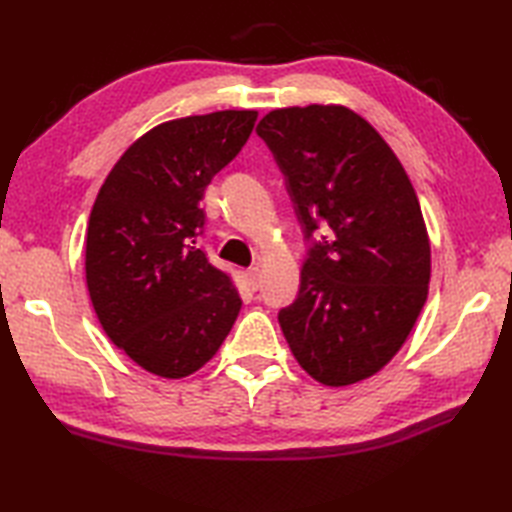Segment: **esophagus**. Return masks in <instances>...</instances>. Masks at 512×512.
I'll list each match as a JSON object with an SVG mask.
<instances>
[{"mask_svg": "<svg viewBox=\"0 0 512 512\" xmlns=\"http://www.w3.org/2000/svg\"><path fill=\"white\" fill-rule=\"evenodd\" d=\"M246 277L250 281V286H253V290H257L259 284H262V273H259V268H248Z\"/></svg>", "mask_w": 512, "mask_h": 512, "instance_id": "1", "label": "esophagus"}]
</instances>
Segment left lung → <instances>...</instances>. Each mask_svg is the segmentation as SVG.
I'll list each match as a JSON object with an SVG mask.
<instances>
[{"mask_svg": "<svg viewBox=\"0 0 512 512\" xmlns=\"http://www.w3.org/2000/svg\"><path fill=\"white\" fill-rule=\"evenodd\" d=\"M268 145L306 239L297 299L279 325L299 365L323 385L385 367L427 301L431 246L400 160L341 105L266 114Z\"/></svg>", "mask_w": 512, "mask_h": 512, "instance_id": "8db88e82", "label": "left lung"}]
</instances>
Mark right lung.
<instances>
[{"mask_svg": "<svg viewBox=\"0 0 512 512\" xmlns=\"http://www.w3.org/2000/svg\"><path fill=\"white\" fill-rule=\"evenodd\" d=\"M257 112L224 110L162 123L116 162L96 195L85 279L112 343L147 372L193 374L220 350L242 308L209 264L200 200L253 132Z\"/></svg>", "mask_w": 512, "mask_h": 512, "instance_id": "obj_1", "label": "right lung"}]
</instances>
